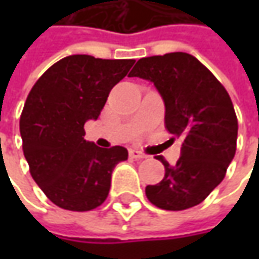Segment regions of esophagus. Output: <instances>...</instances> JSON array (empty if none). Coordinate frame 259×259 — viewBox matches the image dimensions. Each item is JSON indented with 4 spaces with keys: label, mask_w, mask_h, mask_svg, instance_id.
I'll return each instance as SVG.
<instances>
[{
    "label": "esophagus",
    "mask_w": 259,
    "mask_h": 259,
    "mask_svg": "<svg viewBox=\"0 0 259 259\" xmlns=\"http://www.w3.org/2000/svg\"><path fill=\"white\" fill-rule=\"evenodd\" d=\"M130 157L134 158V160H144L147 155L140 153V151H137V150H130Z\"/></svg>",
    "instance_id": "esophagus-1"
}]
</instances>
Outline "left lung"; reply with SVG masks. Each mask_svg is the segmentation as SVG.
<instances>
[{
  "label": "left lung",
  "instance_id": "1",
  "mask_svg": "<svg viewBox=\"0 0 259 259\" xmlns=\"http://www.w3.org/2000/svg\"><path fill=\"white\" fill-rule=\"evenodd\" d=\"M130 77L154 83L164 101L165 128L182 140L176 164L157 158L165 174L145 187L147 199L164 210L202 203L224 180L236 151L238 119L229 94L206 66L183 52L143 57Z\"/></svg>",
  "mask_w": 259,
  "mask_h": 259
}]
</instances>
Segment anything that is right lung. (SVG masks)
<instances>
[{
  "label": "right lung",
  "instance_id": "add662e5",
  "mask_svg": "<svg viewBox=\"0 0 259 259\" xmlns=\"http://www.w3.org/2000/svg\"><path fill=\"white\" fill-rule=\"evenodd\" d=\"M134 59L67 56L31 88L20 118L23 151L38 187L59 207L86 212L104 203L115 165L126 148L86 141L85 122L98 119L108 95Z\"/></svg>",
  "mask_w": 259,
  "mask_h": 259
}]
</instances>
